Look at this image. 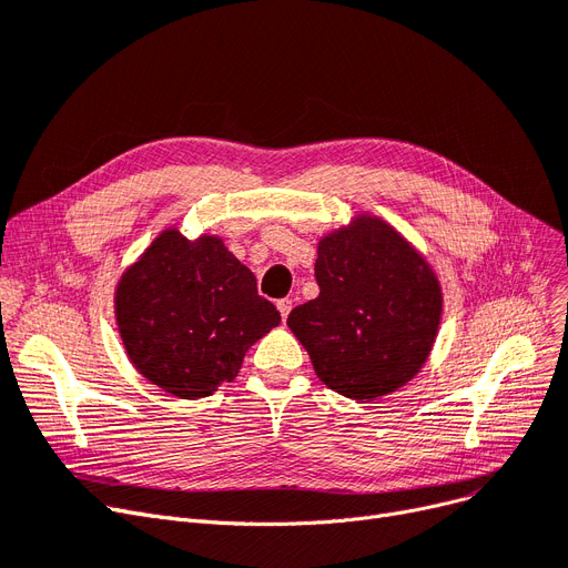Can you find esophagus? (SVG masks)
Listing matches in <instances>:
<instances>
[{
    "mask_svg": "<svg viewBox=\"0 0 568 568\" xmlns=\"http://www.w3.org/2000/svg\"><path fill=\"white\" fill-rule=\"evenodd\" d=\"M276 306H278V311H281V318H283V321H287L290 311H292V300H287V297H285V300H278V302H276Z\"/></svg>",
    "mask_w": 568,
    "mask_h": 568,
    "instance_id": "34e87169",
    "label": "esophagus"
}]
</instances>
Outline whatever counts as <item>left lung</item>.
Segmentation results:
<instances>
[{"label":"left lung","instance_id":"8db88e82","mask_svg":"<svg viewBox=\"0 0 568 568\" xmlns=\"http://www.w3.org/2000/svg\"><path fill=\"white\" fill-rule=\"evenodd\" d=\"M321 295L290 311L318 379L355 403L422 372L443 321V285L393 224L358 213L318 241Z\"/></svg>","mask_w":568,"mask_h":568}]
</instances>
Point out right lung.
<instances>
[{
	"label": "right lung",
	"mask_w": 568,
	"mask_h": 568,
	"mask_svg": "<svg viewBox=\"0 0 568 568\" xmlns=\"http://www.w3.org/2000/svg\"><path fill=\"white\" fill-rule=\"evenodd\" d=\"M114 316L133 367L182 400L234 379L247 348L281 323L220 236L189 241L178 226L163 229L121 273Z\"/></svg>",
	"instance_id": "right-lung-1"
}]
</instances>
